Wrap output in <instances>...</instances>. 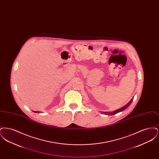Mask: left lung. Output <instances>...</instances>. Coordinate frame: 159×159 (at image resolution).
Segmentation results:
<instances>
[{"label":"left lung","mask_w":159,"mask_h":159,"mask_svg":"<svg viewBox=\"0 0 159 159\" xmlns=\"http://www.w3.org/2000/svg\"><path fill=\"white\" fill-rule=\"evenodd\" d=\"M133 99H134V98L132 99L126 106L121 107V108L118 109V110H115V111H114L113 112H105V113H104V114H107V115H114V114H115L118 113H119V112H120V111H122L125 110V109H126V108L128 107L130 105V104L132 103Z\"/></svg>","instance_id":"obj_1"}]
</instances>
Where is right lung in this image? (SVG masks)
<instances>
[{"instance_id": "obj_1", "label": "right lung", "mask_w": 159, "mask_h": 159, "mask_svg": "<svg viewBox=\"0 0 159 159\" xmlns=\"http://www.w3.org/2000/svg\"><path fill=\"white\" fill-rule=\"evenodd\" d=\"M34 112H35V113H37V112H38V111H34Z\"/></svg>"}]
</instances>
